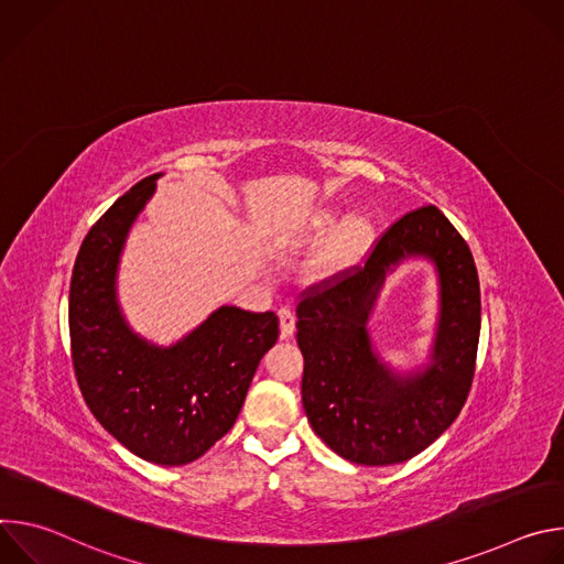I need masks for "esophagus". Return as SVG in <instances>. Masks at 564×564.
Instances as JSON below:
<instances>
[{
	"mask_svg": "<svg viewBox=\"0 0 564 564\" xmlns=\"http://www.w3.org/2000/svg\"><path fill=\"white\" fill-rule=\"evenodd\" d=\"M279 324H281V339H290L294 335V312L290 307H281L279 310Z\"/></svg>",
	"mask_w": 564,
	"mask_h": 564,
	"instance_id": "obj_1",
	"label": "esophagus"
}]
</instances>
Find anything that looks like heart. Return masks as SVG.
<instances>
[{
  "mask_svg": "<svg viewBox=\"0 0 564 564\" xmlns=\"http://www.w3.org/2000/svg\"><path fill=\"white\" fill-rule=\"evenodd\" d=\"M341 218V209L324 207L312 218V231L316 236L330 231ZM375 223L366 214L346 218L316 250L305 265V279L312 285H333L355 272L372 250Z\"/></svg>",
  "mask_w": 564,
  "mask_h": 564,
  "instance_id": "1",
  "label": "heart"
}]
</instances>
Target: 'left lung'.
<instances>
[{"mask_svg": "<svg viewBox=\"0 0 564 564\" xmlns=\"http://www.w3.org/2000/svg\"><path fill=\"white\" fill-rule=\"evenodd\" d=\"M411 256L429 258L441 281L432 364L399 376L380 364L365 326L382 279ZM479 281L466 240L435 207L392 223L364 265L333 285H310L296 305L303 355L301 399L312 431L355 464L415 457L459 415L479 341Z\"/></svg>", "mask_w": 564, "mask_h": 564, "instance_id": "1", "label": "left lung"}]
</instances>
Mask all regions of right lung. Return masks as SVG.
Masks as SVG:
<instances>
[{"instance_id":"obj_1","label":"right lung","mask_w":564,"mask_h":564,"mask_svg":"<svg viewBox=\"0 0 564 564\" xmlns=\"http://www.w3.org/2000/svg\"><path fill=\"white\" fill-rule=\"evenodd\" d=\"M160 174L120 196L89 229L68 292L70 359L94 417L138 457L181 466L236 422L263 355L279 339L274 312L223 305L170 348L138 337L116 296L127 234Z\"/></svg>"}]
</instances>
